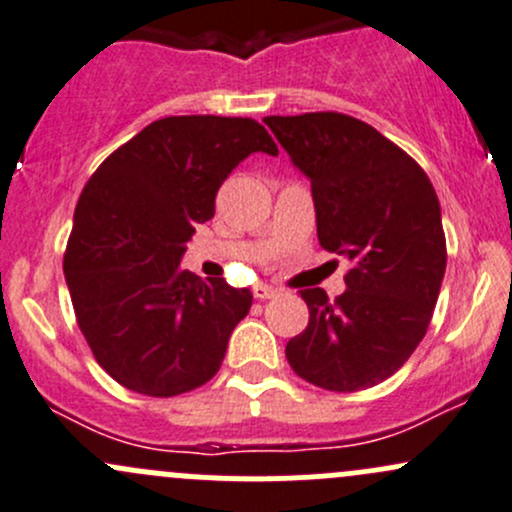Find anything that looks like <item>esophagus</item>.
I'll return each mask as SVG.
<instances>
[{"label": "esophagus", "instance_id": "1", "mask_svg": "<svg viewBox=\"0 0 512 512\" xmlns=\"http://www.w3.org/2000/svg\"><path fill=\"white\" fill-rule=\"evenodd\" d=\"M252 294H255V299H262V302H265V299L277 297V289L270 285H255L252 287Z\"/></svg>", "mask_w": 512, "mask_h": 512}]
</instances>
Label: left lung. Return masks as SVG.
<instances>
[{"label":"left lung","instance_id":"1","mask_svg":"<svg viewBox=\"0 0 512 512\" xmlns=\"http://www.w3.org/2000/svg\"><path fill=\"white\" fill-rule=\"evenodd\" d=\"M312 183L317 237L352 262L347 292L302 289L309 324L289 339L294 374L327 391L369 389L421 344L446 275L441 205L414 158L344 113L267 116Z\"/></svg>","mask_w":512,"mask_h":512}]
</instances>
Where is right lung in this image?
I'll return each mask as SVG.
<instances>
[{"mask_svg":"<svg viewBox=\"0 0 512 512\" xmlns=\"http://www.w3.org/2000/svg\"><path fill=\"white\" fill-rule=\"evenodd\" d=\"M252 153L277 146L252 118L168 116L111 153L81 193L64 275L96 361L126 389L178 396L218 374L250 289L183 270L195 225Z\"/></svg>","mask_w":512,"mask_h":512,"instance_id":"add662e5","label":"right lung"}]
</instances>
